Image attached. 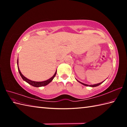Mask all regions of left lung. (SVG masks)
I'll return each mask as SVG.
<instances>
[{"instance_id": "obj_1", "label": "left lung", "mask_w": 127, "mask_h": 127, "mask_svg": "<svg viewBox=\"0 0 127 127\" xmlns=\"http://www.w3.org/2000/svg\"><path fill=\"white\" fill-rule=\"evenodd\" d=\"M103 81V82H104ZM80 83H81V84H82V85H85V86H90V87H96V86H99V85H100V84H101V83L103 82H100V83H97V84H95V85H87V84H85V83H82V82H80V81H79Z\"/></svg>"}]
</instances>
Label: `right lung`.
Wrapping results in <instances>:
<instances>
[{
	"mask_svg": "<svg viewBox=\"0 0 127 127\" xmlns=\"http://www.w3.org/2000/svg\"><path fill=\"white\" fill-rule=\"evenodd\" d=\"M17 66H18V70L19 71V73H20L21 76L22 77V79L24 81H25L27 82L28 83H29V85H31L32 86H34V87H42V86H45L47 85L48 83H50L53 80V79H54V77H55V76H56V72H57V71H56V72H55V74H54L53 76L52 77H51L50 79L44 81H42V82H36V81H32V80L28 79L27 78H26V77L24 76L22 74L21 71L20 70V69H19V68H18V59H17Z\"/></svg>",
	"mask_w": 127,
	"mask_h": 127,
	"instance_id": "obj_1",
	"label": "right lung"
}]
</instances>
